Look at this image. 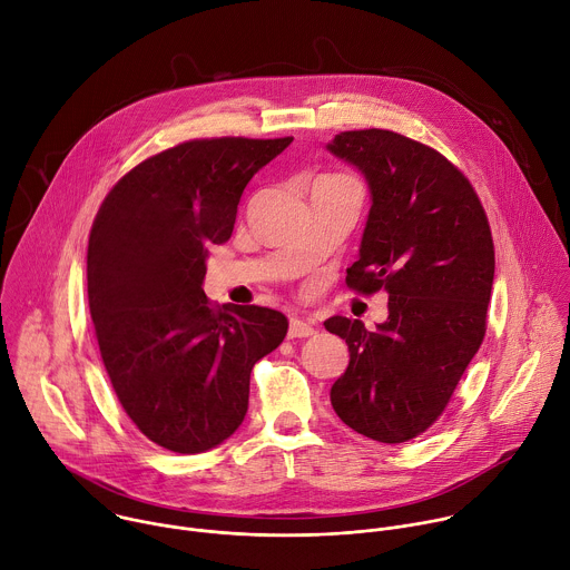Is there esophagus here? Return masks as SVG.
Instances as JSON below:
<instances>
[{"mask_svg":"<svg viewBox=\"0 0 570 570\" xmlns=\"http://www.w3.org/2000/svg\"><path fill=\"white\" fill-rule=\"evenodd\" d=\"M315 330H313V320L308 317H291V324H288V338H308L313 336Z\"/></svg>","mask_w":570,"mask_h":570,"instance_id":"esophagus-1","label":"esophagus"}]
</instances>
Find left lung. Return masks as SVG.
I'll use <instances>...</instances> for the list:
<instances>
[{
	"instance_id": "1",
	"label": "left lung",
	"mask_w": 570,
	"mask_h": 570,
	"mask_svg": "<svg viewBox=\"0 0 570 570\" xmlns=\"http://www.w3.org/2000/svg\"><path fill=\"white\" fill-rule=\"evenodd\" d=\"M327 150L363 174L372 200L345 282L387 293V320L372 332L343 315L324 322L350 347L332 405L370 440L409 442L442 415L484 338L492 229L471 183L426 144L370 128L336 135Z\"/></svg>"
}]
</instances>
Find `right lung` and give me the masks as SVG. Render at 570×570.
<instances>
[{
	"mask_svg": "<svg viewBox=\"0 0 570 570\" xmlns=\"http://www.w3.org/2000/svg\"><path fill=\"white\" fill-rule=\"evenodd\" d=\"M291 141L178 144L128 171L95 218L88 299L106 372L135 426L174 453L209 451L240 426L255 363L288 332L275 308L212 304L203 279L243 189Z\"/></svg>",
	"mask_w": 570,
	"mask_h": 570,
	"instance_id": "add662e5",
	"label": "right lung"
}]
</instances>
